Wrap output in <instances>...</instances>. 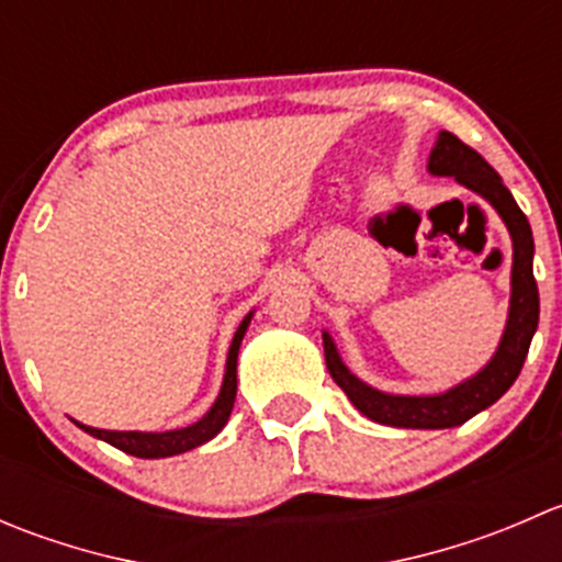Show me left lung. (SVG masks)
<instances>
[{
	"label": "left lung",
	"mask_w": 562,
	"mask_h": 562,
	"mask_svg": "<svg viewBox=\"0 0 562 562\" xmlns=\"http://www.w3.org/2000/svg\"><path fill=\"white\" fill-rule=\"evenodd\" d=\"M429 173L454 176L459 184L479 192L484 201L495 206L506 223L514 241V266H512V307H508L506 331L490 364L459 386L432 396H402L386 394L367 386L342 364L334 339L323 331V350H326V367L334 383L348 394L356 411L367 418L386 427L402 429H449L459 427L475 413L501 400L512 383L522 372L525 356L530 350V339L538 328V285L532 277V231L522 209L517 206L514 195L495 168L484 160L475 149L457 138L454 133H440L432 155H429Z\"/></svg>",
	"instance_id": "1"
}]
</instances>
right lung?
<instances>
[{"label":"right lung","instance_id":"right-lung-1","mask_svg":"<svg viewBox=\"0 0 562 562\" xmlns=\"http://www.w3.org/2000/svg\"><path fill=\"white\" fill-rule=\"evenodd\" d=\"M249 313L245 321L239 323L234 334V342H231L228 350V361H225V378H223V389H220V396L214 400L212 411L201 418V422L190 424L184 429H171V432H113V429H94L87 427V424H78L83 432H89L92 438L105 440L111 443L113 449L124 451V454H133L140 459H160V457H173V454H184V451L198 449L206 440H212L220 429L228 424L231 411H234L236 402V359H239V345L245 339V331L249 326Z\"/></svg>","mask_w":562,"mask_h":562}]
</instances>
